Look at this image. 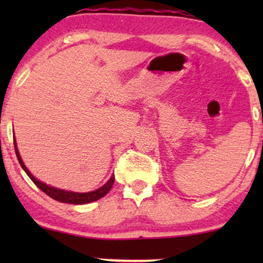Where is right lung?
I'll list each match as a JSON object with an SVG mask.
<instances>
[{
	"instance_id": "add662e5",
	"label": "right lung",
	"mask_w": 263,
	"mask_h": 263,
	"mask_svg": "<svg viewBox=\"0 0 263 263\" xmlns=\"http://www.w3.org/2000/svg\"><path fill=\"white\" fill-rule=\"evenodd\" d=\"M14 148H15L17 160H19L21 167L24 168L28 177L32 179V182H33L34 184L42 190V192H44L46 195L52 197L53 200L60 201V202L71 203V204H82V203L93 202V201H97V200L102 199L103 196H105L106 194L110 192V189L112 188V185H114L115 175H112V177H111L109 181H107L106 184H104L102 188L97 189V190H95V192H91V193H71V192H66V190L56 189V188H53V186L46 185L45 183L39 182L37 178H34V176H32L31 172L27 170L26 166H25L23 160H21V158H20V154H19V152H17V147H16L15 140H14Z\"/></svg>"
}]
</instances>
